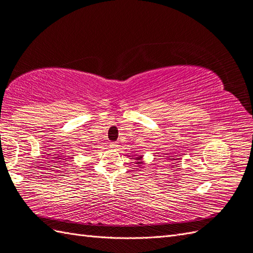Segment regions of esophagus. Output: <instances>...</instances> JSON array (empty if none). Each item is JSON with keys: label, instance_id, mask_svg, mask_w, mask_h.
<instances>
[{"label": "esophagus", "instance_id": "esophagus-1", "mask_svg": "<svg viewBox=\"0 0 253 253\" xmlns=\"http://www.w3.org/2000/svg\"><path fill=\"white\" fill-rule=\"evenodd\" d=\"M116 147H118L117 143H110V148H116Z\"/></svg>", "mask_w": 253, "mask_h": 253}]
</instances>
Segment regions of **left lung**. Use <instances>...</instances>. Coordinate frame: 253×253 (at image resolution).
Masks as SVG:
<instances>
[{
    "label": "left lung",
    "mask_w": 253,
    "mask_h": 253,
    "mask_svg": "<svg viewBox=\"0 0 253 253\" xmlns=\"http://www.w3.org/2000/svg\"><path fill=\"white\" fill-rule=\"evenodd\" d=\"M141 159H143V156H139V157H137L136 158V164H138V165H140V164H143V161H141Z\"/></svg>",
    "instance_id": "obj_1"
}]
</instances>
